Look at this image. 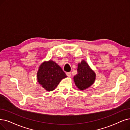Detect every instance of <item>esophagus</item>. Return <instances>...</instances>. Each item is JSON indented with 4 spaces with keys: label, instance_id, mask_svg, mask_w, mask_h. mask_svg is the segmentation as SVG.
<instances>
[{
    "label": "esophagus",
    "instance_id": "esophagus-1",
    "mask_svg": "<svg viewBox=\"0 0 130 130\" xmlns=\"http://www.w3.org/2000/svg\"><path fill=\"white\" fill-rule=\"evenodd\" d=\"M66 75H67V76H68V77H71V74L70 72H67Z\"/></svg>",
    "mask_w": 130,
    "mask_h": 130
}]
</instances>
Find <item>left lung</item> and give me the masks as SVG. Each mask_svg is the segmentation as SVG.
<instances>
[{
    "instance_id": "left-lung-1",
    "label": "left lung",
    "mask_w": 130,
    "mask_h": 130,
    "mask_svg": "<svg viewBox=\"0 0 130 130\" xmlns=\"http://www.w3.org/2000/svg\"><path fill=\"white\" fill-rule=\"evenodd\" d=\"M96 74L85 60L78 64L77 74L74 77L75 85L79 90L84 91L95 82Z\"/></svg>"
}]
</instances>
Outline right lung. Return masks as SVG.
<instances>
[{
  "instance_id": "right-lung-1",
  "label": "right lung",
  "mask_w": 130,
  "mask_h": 130,
  "mask_svg": "<svg viewBox=\"0 0 130 130\" xmlns=\"http://www.w3.org/2000/svg\"><path fill=\"white\" fill-rule=\"evenodd\" d=\"M37 82L47 91L55 90L61 80L67 76L61 67L52 60L44 61L37 71Z\"/></svg>"
}]
</instances>
